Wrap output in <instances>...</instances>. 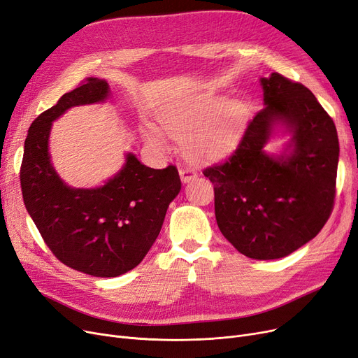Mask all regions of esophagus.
<instances>
[{
    "label": "esophagus",
    "instance_id": "esophagus-1",
    "mask_svg": "<svg viewBox=\"0 0 358 358\" xmlns=\"http://www.w3.org/2000/svg\"><path fill=\"white\" fill-rule=\"evenodd\" d=\"M180 177H181L182 182H190V181H193L197 177V174H196L194 169L187 168V166H182V168H180Z\"/></svg>",
    "mask_w": 358,
    "mask_h": 358
}]
</instances>
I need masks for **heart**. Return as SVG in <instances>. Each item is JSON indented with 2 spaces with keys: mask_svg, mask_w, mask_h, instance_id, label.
<instances>
[{
  "mask_svg": "<svg viewBox=\"0 0 358 358\" xmlns=\"http://www.w3.org/2000/svg\"><path fill=\"white\" fill-rule=\"evenodd\" d=\"M248 118L245 101L213 93L168 103L158 114L161 131L181 142L184 153L194 161L224 158L237 146ZM142 137L149 148L165 149L161 133L152 126H143Z\"/></svg>",
  "mask_w": 358,
  "mask_h": 358,
  "instance_id": "heart-1",
  "label": "heart"
}]
</instances>
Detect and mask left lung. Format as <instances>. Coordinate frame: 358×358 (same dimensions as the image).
<instances>
[{"label":"left lung","instance_id":"1","mask_svg":"<svg viewBox=\"0 0 358 358\" xmlns=\"http://www.w3.org/2000/svg\"><path fill=\"white\" fill-rule=\"evenodd\" d=\"M263 108L231 157L203 171L213 182L222 236L250 259H281L315 238L335 199L339 143L335 124L306 86L260 77ZM289 138L269 154L275 136Z\"/></svg>","mask_w":358,"mask_h":358}]
</instances>
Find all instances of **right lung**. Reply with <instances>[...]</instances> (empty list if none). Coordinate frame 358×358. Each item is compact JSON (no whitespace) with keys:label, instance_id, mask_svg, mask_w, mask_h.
<instances>
[{"label":"right lung","instance_id":"add662e5","mask_svg":"<svg viewBox=\"0 0 358 358\" xmlns=\"http://www.w3.org/2000/svg\"><path fill=\"white\" fill-rule=\"evenodd\" d=\"M110 96V85L98 77L61 96L30 126L20 169L24 206L46 245L64 265L101 278L120 276L143 260L181 190L176 166L153 169L131 152L96 187H71L58 176L50 153L52 122L70 108Z\"/></svg>","mask_w":358,"mask_h":358}]
</instances>
